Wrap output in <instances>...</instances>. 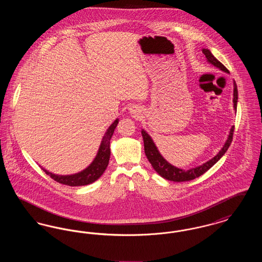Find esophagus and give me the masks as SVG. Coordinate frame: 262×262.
<instances>
[{"label":"esophagus","instance_id":"esophagus-1","mask_svg":"<svg viewBox=\"0 0 262 262\" xmlns=\"http://www.w3.org/2000/svg\"><path fill=\"white\" fill-rule=\"evenodd\" d=\"M133 112L136 113V110H134V111H133Z\"/></svg>","mask_w":262,"mask_h":262}]
</instances>
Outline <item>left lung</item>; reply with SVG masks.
Here are the masks:
<instances>
[{
    "label": "left lung",
    "instance_id": "obj_1",
    "mask_svg": "<svg viewBox=\"0 0 262 262\" xmlns=\"http://www.w3.org/2000/svg\"><path fill=\"white\" fill-rule=\"evenodd\" d=\"M202 53L205 55L207 61L212 63L214 67L220 69L221 71H223L225 73H229V71L227 70V68L225 67L222 62H219L213 55L211 52L208 49H202ZM233 103H234V108L235 110H237V88L236 82L234 81V99H233ZM234 129L235 126L233 125L228 139L225 142L224 146L222 147V149L219 151V153L213 157L211 160L207 161L202 165H200L199 167L195 168H191L189 170H183V169H179L177 167H174L173 165H171L170 163L167 162L162 155L160 154V152L157 149L156 145L154 144L152 138L150 137L149 135L142 129L141 130V135L143 137V142H144V152L145 155L148 159L150 164L152 165L153 169L160 174L162 178L172 181V182H187V181H190L193 180L195 178H199L200 176L204 174L206 171H208L214 164L218 162V160H220V158L224 155L226 151L229 148V146L231 145V142L233 140V135H234Z\"/></svg>",
    "mask_w": 262,
    "mask_h": 262
}]
</instances>
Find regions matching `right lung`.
I'll return each instance as SVG.
<instances>
[{"label": "right lung", "mask_w": 262, "mask_h": 262, "mask_svg": "<svg viewBox=\"0 0 262 262\" xmlns=\"http://www.w3.org/2000/svg\"><path fill=\"white\" fill-rule=\"evenodd\" d=\"M118 123H119V120L117 119L116 121H114L112 125L109 126L105 136L102 138L99 150H98V153H97L95 159L83 171L75 174L59 176V174H52L47 170H45L44 168H42V170L48 176H50L53 180H55L56 182H58L60 184L66 185V186L78 187V186H86L89 184H92L93 182H95L96 180L99 179L102 174L105 172V170L109 164L110 154H111L110 140L112 138L114 130L118 125Z\"/></svg>", "instance_id": "right-lung-1"}]
</instances>
